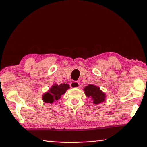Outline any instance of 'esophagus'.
<instances>
[{
	"instance_id": "1",
	"label": "esophagus",
	"mask_w": 147,
	"mask_h": 147,
	"mask_svg": "<svg viewBox=\"0 0 147 147\" xmlns=\"http://www.w3.org/2000/svg\"><path fill=\"white\" fill-rule=\"evenodd\" d=\"M70 86H71V88H79L80 84L78 83V82L73 81L71 82Z\"/></svg>"
}]
</instances>
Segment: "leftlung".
I'll return each instance as SVG.
<instances>
[{"instance_id":"8db88e82","label":"left lung","mask_w":147,"mask_h":147,"mask_svg":"<svg viewBox=\"0 0 147 147\" xmlns=\"http://www.w3.org/2000/svg\"><path fill=\"white\" fill-rule=\"evenodd\" d=\"M84 91H85L86 95L88 97L92 98L94 104H100L102 102L105 100V94L97 86L89 84L84 88Z\"/></svg>"}]
</instances>
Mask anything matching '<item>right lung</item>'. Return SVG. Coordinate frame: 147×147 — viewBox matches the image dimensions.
I'll return each mask as SVG.
<instances>
[{
    "instance_id": "add662e5",
    "label": "right lung",
    "mask_w": 147,
    "mask_h": 147,
    "mask_svg": "<svg viewBox=\"0 0 147 147\" xmlns=\"http://www.w3.org/2000/svg\"><path fill=\"white\" fill-rule=\"evenodd\" d=\"M69 88L70 87L67 84H61L60 85L55 84L50 89L49 92L44 94L43 100L46 103L53 104L60 98L62 94L65 93Z\"/></svg>"
}]
</instances>
